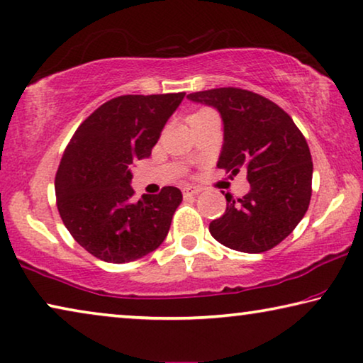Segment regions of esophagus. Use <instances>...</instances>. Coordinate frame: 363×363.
<instances>
[{
  "mask_svg": "<svg viewBox=\"0 0 363 363\" xmlns=\"http://www.w3.org/2000/svg\"><path fill=\"white\" fill-rule=\"evenodd\" d=\"M182 194H184V197L199 196V194H200V189H197V187H192V186H187V187H184V189H182Z\"/></svg>",
  "mask_w": 363,
  "mask_h": 363,
  "instance_id": "obj_1",
  "label": "esophagus"
}]
</instances>
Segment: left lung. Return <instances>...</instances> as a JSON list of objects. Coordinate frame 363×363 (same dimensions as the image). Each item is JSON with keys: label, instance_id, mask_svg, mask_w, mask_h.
<instances>
[{"label": "left lung", "instance_id": "obj_1", "mask_svg": "<svg viewBox=\"0 0 363 363\" xmlns=\"http://www.w3.org/2000/svg\"><path fill=\"white\" fill-rule=\"evenodd\" d=\"M212 106L223 121L216 166L246 169L250 192L225 194L226 210L208 230L230 250L257 254L284 241L305 216L311 199L313 163L303 133L284 109L252 91L216 88L187 96Z\"/></svg>", "mask_w": 363, "mask_h": 363}]
</instances>
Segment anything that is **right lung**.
Listing matches in <instances>:
<instances>
[{
	"label": "right lung",
	"instance_id": "1",
	"mask_svg": "<svg viewBox=\"0 0 363 363\" xmlns=\"http://www.w3.org/2000/svg\"><path fill=\"white\" fill-rule=\"evenodd\" d=\"M184 96L113 97L69 140L55 177L57 207L69 235L101 261H135L167 236L181 191L167 186L135 200L130 164L151 155Z\"/></svg>",
	"mask_w": 363,
	"mask_h": 363
}]
</instances>
